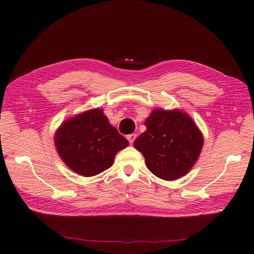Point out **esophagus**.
Listing matches in <instances>:
<instances>
[{
	"label": "esophagus",
	"instance_id": "1",
	"mask_svg": "<svg viewBox=\"0 0 254 254\" xmlns=\"http://www.w3.org/2000/svg\"><path fill=\"white\" fill-rule=\"evenodd\" d=\"M127 138L129 141V144H133L135 138H136V134H129V135H127Z\"/></svg>",
	"mask_w": 254,
	"mask_h": 254
}]
</instances>
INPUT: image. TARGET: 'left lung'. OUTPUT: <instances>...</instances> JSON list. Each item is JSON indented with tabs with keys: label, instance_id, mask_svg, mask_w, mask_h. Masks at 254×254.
<instances>
[{
	"label": "left lung",
	"instance_id": "1",
	"mask_svg": "<svg viewBox=\"0 0 254 254\" xmlns=\"http://www.w3.org/2000/svg\"><path fill=\"white\" fill-rule=\"evenodd\" d=\"M147 127L135 139L147 168L159 179L174 181L187 174L198 160L203 136L196 123L180 109L151 111Z\"/></svg>",
	"mask_w": 254,
	"mask_h": 254
}]
</instances>
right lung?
<instances>
[{
    "instance_id": "obj_1",
    "label": "right lung",
    "mask_w": 254,
    "mask_h": 254,
    "mask_svg": "<svg viewBox=\"0 0 254 254\" xmlns=\"http://www.w3.org/2000/svg\"><path fill=\"white\" fill-rule=\"evenodd\" d=\"M127 145V138L98 108L69 118L55 133V146L62 160L73 172L86 178L109 169L117 152Z\"/></svg>"
}]
</instances>
